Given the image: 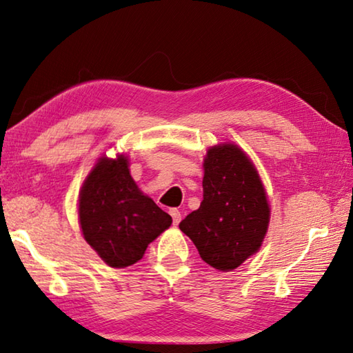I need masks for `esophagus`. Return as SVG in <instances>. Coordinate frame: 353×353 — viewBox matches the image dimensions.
Here are the masks:
<instances>
[{"instance_id":"34e87169","label":"esophagus","mask_w":353,"mask_h":353,"mask_svg":"<svg viewBox=\"0 0 353 353\" xmlns=\"http://www.w3.org/2000/svg\"><path fill=\"white\" fill-rule=\"evenodd\" d=\"M170 214L172 216V223H174V225H177L179 223H181L182 214H181V212L177 210V208H171V210H170Z\"/></svg>"}]
</instances>
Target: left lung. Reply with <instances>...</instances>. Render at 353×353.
<instances>
[{
  "label": "left lung",
  "mask_w": 353,
  "mask_h": 353,
  "mask_svg": "<svg viewBox=\"0 0 353 353\" xmlns=\"http://www.w3.org/2000/svg\"><path fill=\"white\" fill-rule=\"evenodd\" d=\"M204 199L179 227L219 271H232L260 249L270 204L255 166L236 145L224 143L204 159Z\"/></svg>",
  "instance_id": "obj_1"
}]
</instances>
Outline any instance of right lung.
Listing matches in <instances>:
<instances>
[{
	"instance_id": "obj_1",
	"label": "right lung",
	"mask_w": 353,
	"mask_h": 353,
	"mask_svg": "<svg viewBox=\"0 0 353 353\" xmlns=\"http://www.w3.org/2000/svg\"><path fill=\"white\" fill-rule=\"evenodd\" d=\"M79 223L85 241L112 268L143 259L172 219L143 194L129 172V160L101 157L79 193Z\"/></svg>"
}]
</instances>
